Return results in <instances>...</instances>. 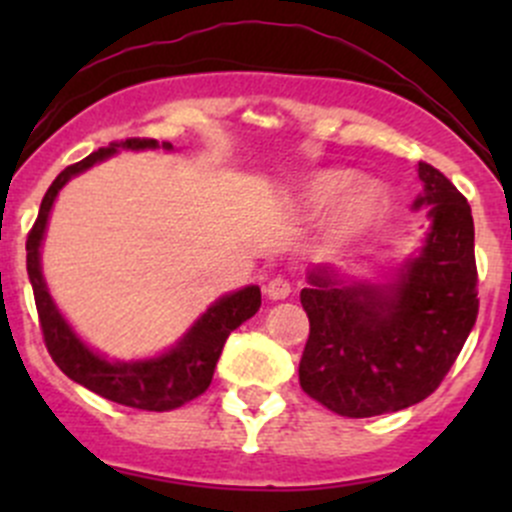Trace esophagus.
Here are the masks:
<instances>
[{"instance_id": "34e87169", "label": "esophagus", "mask_w": 512, "mask_h": 512, "mask_svg": "<svg viewBox=\"0 0 512 512\" xmlns=\"http://www.w3.org/2000/svg\"><path fill=\"white\" fill-rule=\"evenodd\" d=\"M265 294L272 299V302H280V299H287L292 294V285L285 277H272L265 285Z\"/></svg>"}]
</instances>
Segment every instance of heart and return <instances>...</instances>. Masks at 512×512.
<instances>
[{"label": "heart", "instance_id": "1", "mask_svg": "<svg viewBox=\"0 0 512 512\" xmlns=\"http://www.w3.org/2000/svg\"><path fill=\"white\" fill-rule=\"evenodd\" d=\"M352 168H327L309 175L299 193V210L307 218L329 210L322 225V245L329 252H342L356 245L371 227L384 218L386 195Z\"/></svg>", "mask_w": 512, "mask_h": 512}]
</instances>
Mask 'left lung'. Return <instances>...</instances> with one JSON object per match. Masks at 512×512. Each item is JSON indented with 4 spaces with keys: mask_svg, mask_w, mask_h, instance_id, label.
Wrapping results in <instances>:
<instances>
[{
    "mask_svg": "<svg viewBox=\"0 0 512 512\" xmlns=\"http://www.w3.org/2000/svg\"><path fill=\"white\" fill-rule=\"evenodd\" d=\"M428 230L414 252L376 280L354 270H307L299 299L309 339L299 386L349 418L394 414L431 396L478 317L473 215L456 185L418 163Z\"/></svg>",
    "mask_w": 512,
    "mask_h": 512,
    "instance_id": "left-lung-1",
    "label": "left lung"
}]
</instances>
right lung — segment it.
<instances>
[{"instance_id": "1", "label": "right lung", "mask_w": 512, "mask_h": 512, "mask_svg": "<svg viewBox=\"0 0 512 512\" xmlns=\"http://www.w3.org/2000/svg\"><path fill=\"white\" fill-rule=\"evenodd\" d=\"M175 151L173 143L153 141V138H128L123 143H111L98 148L81 163L69 165L56 175L51 188L41 200L39 218L27 240V272L32 282L36 309H39L41 332L46 349L61 371L76 384L86 386L94 394L116 404L133 406L143 411H170L195 399L210 386L220 354L232 329L240 327L260 309V287L247 285L215 299L188 329L183 337L156 356L143 359H111L79 337L69 319L64 317L51 297L49 285L41 270V245L56 198L69 180L86 173L121 151Z\"/></svg>"}]
</instances>
